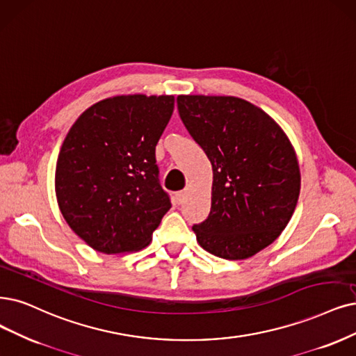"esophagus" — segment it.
Returning a JSON list of instances; mask_svg holds the SVG:
<instances>
[{
	"mask_svg": "<svg viewBox=\"0 0 356 356\" xmlns=\"http://www.w3.org/2000/svg\"><path fill=\"white\" fill-rule=\"evenodd\" d=\"M185 198H186V191H180V192L176 193V201H177V204H181L183 201H185Z\"/></svg>",
	"mask_w": 356,
	"mask_h": 356,
	"instance_id": "obj_1",
	"label": "esophagus"
}]
</instances>
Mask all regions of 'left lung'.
<instances>
[{"instance_id": "1", "label": "left lung", "mask_w": 356, "mask_h": 356, "mask_svg": "<svg viewBox=\"0 0 356 356\" xmlns=\"http://www.w3.org/2000/svg\"><path fill=\"white\" fill-rule=\"evenodd\" d=\"M183 124L213 165L211 211L192 230L216 257L246 259L279 238L300 191L295 149L282 127L236 97L179 95Z\"/></svg>"}]
</instances>
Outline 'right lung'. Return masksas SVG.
<instances>
[{
  "mask_svg": "<svg viewBox=\"0 0 356 356\" xmlns=\"http://www.w3.org/2000/svg\"><path fill=\"white\" fill-rule=\"evenodd\" d=\"M173 110V95H118L94 104L70 127L56 167L57 202L95 251H139L170 209L155 147Z\"/></svg>",
  "mask_w": 356,
  "mask_h": 356,
  "instance_id": "right-lung-1",
  "label": "right lung"
}]
</instances>
